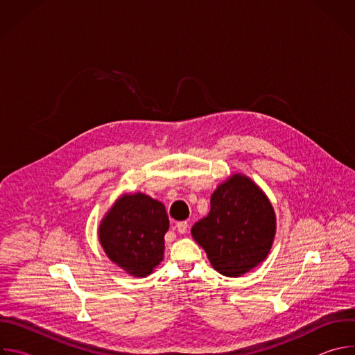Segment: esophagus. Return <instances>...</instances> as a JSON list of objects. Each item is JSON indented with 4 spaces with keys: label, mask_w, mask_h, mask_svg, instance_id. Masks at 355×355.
Masks as SVG:
<instances>
[{
    "label": "esophagus",
    "mask_w": 355,
    "mask_h": 355,
    "mask_svg": "<svg viewBox=\"0 0 355 355\" xmlns=\"http://www.w3.org/2000/svg\"><path fill=\"white\" fill-rule=\"evenodd\" d=\"M175 229H177L178 233L184 234L187 232V229H188V223L187 222H177L175 223Z\"/></svg>",
    "instance_id": "34e87169"
}]
</instances>
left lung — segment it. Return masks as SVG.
Segmentation results:
<instances>
[{"label": "left lung", "instance_id": "8db88e82", "mask_svg": "<svg viewBox=\"0 0 355 355\" xmlns=\"http://www.w3.org/2000/svg\"><path fill=\"white\" fill-rule=\"evenodd\" d=\"M275 232L277 216L268 196L241 173L218 185L208 216L191 229L212 267L230 278L247 274L268 257Z\"/></svg>", "mask_w": 355, "mask_h": 355}]
</instances>
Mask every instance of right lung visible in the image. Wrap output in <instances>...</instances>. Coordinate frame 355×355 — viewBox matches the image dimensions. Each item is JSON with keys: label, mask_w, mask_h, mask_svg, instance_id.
Wrapping results in <instances>:
<instances>
[{"label": "right lung", "mask_w": 355, "mask_h": 355, "mask_svg": "<svg viewBox=\"0 0 355 355\" xmlns=\"http://www.w3.org/2000/svg\"><path fill=\"white\" fill-rule=\"evenodd\" d=\"M168 227V215L160 200L143 192H126L101 219L98 240L114 264L132 277L144 278L164 259Z\"/></svg>", "instance_id": "add662e5"}]
</instances>
